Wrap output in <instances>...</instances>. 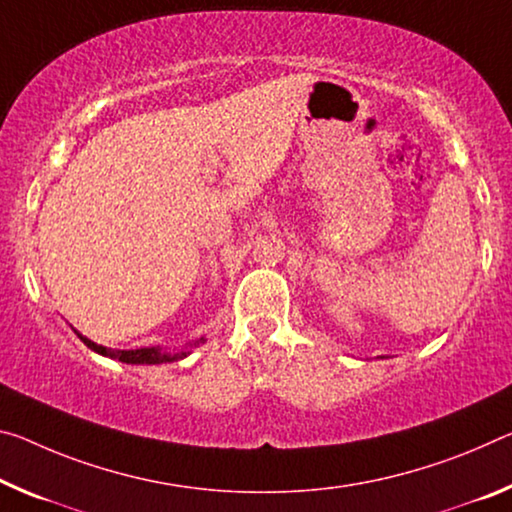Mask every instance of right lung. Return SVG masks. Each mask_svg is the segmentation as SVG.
Masks as SVG:
<instances>
[{
    "label": "right lung",
    "mask_w": 512,
    "mask_h": 512,
    "mask_svg": "<svg viewBox=\"0 0 512 512\" xmlns=\"http://www.w3.org/2000/svg\"><path fill=\"white\" fill-rule=\"evenodd\" d=\"M75 330V328H72ZM75 335L84 342L91 351L104 355V358H111V360H120L125 364H164V362H177L186 358V355L191 353V348H196L200 344H205V337L196 339V342H189L184 348H180V351H168V348H161V346H145V348H134V351H113V348H107L102 344H95L91 342V339L81 335V332L75 330Z\"/></svg>",
    "instance_id": "1"
}]
</instances>
